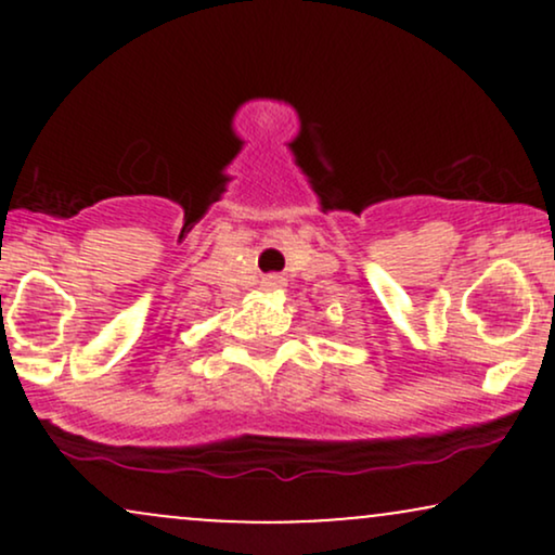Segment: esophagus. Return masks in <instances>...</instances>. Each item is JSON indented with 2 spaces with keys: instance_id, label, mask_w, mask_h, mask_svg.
Instances as JSON below:
<instances>
[{
  "instance_id": "1",
  "label": "esophagus",
  "mask_w": 555,
  "mask_h": 555,
  "mask_svg": "<svg viewBox=\"0 0 555 555\" xmlns=\"http://www.w3.org/2000/svg\"><path fill=\"white\" fill-rule=\"evenodd\" d=\"M263 286H266V289H276V286H284V279L273 273V276H266L263 279Z\"/></svg>"
}]
</instances>
